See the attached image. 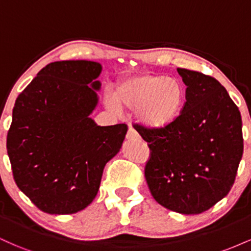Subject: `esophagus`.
I'll return each mask as SVG.
<instances>
[{"mask_svg": "<svg viewBox=\"0 0 251 251\" xmlns=\"http://www.w3.org/2000/svg\"><path fill=\"white\" fill-rule=\"evenodd\" d=\"M126 138H127V139H138V138H139V134L137 133V131H135L132 126H129L127 134H126Z\"/></svg>", "mask_w": 251, "mask_h": 251, "instance_id": "1", "label": "esophagus"}]
</instances>
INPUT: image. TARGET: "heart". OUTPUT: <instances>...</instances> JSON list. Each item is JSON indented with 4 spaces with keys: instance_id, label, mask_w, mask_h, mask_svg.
I'll return each instance as SVG.
<instances>
[{
    "instance_id": "1",
    "label": "heart",
    "mask_w": 251,
    "mask_h": 251,
    "mask_svg": "<svg viewBox=\"0 0 251 251\" xmlns=\"http://www.w3.org/2000/svg\"><path fill=\"white\" fill-rule=\"evenodd\" d=\"M185 103L183 83L154 73L134 74L120 80L114 96L106 98L111 111L119 112L122 106L134 108L135 119L151 129H164L177 122Z\"/></svg>"
}]
</instances>
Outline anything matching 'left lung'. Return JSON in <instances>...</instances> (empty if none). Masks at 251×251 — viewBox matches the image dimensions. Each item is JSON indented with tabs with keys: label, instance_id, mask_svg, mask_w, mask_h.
I'll list each match as a JSON object with an SVG mask.
<instances>
[{
	"label": "left lung",
	"instance_id": "left-lung-1",
	"mask_svg": "<svg viewBox=\"0 0 251 251\" xmlns=\"http://www.w3.org/2000/svg\"><path fill=\"white\" fill-rule=\"evenodd\" d=\"M186 85L183 113L171 126H137L151 158L145 178L164 208L183 215L206 211L229 194L243 154L242 119L214 77L177 68Z\"/></svg>",
	"mask_w": 251,
	"mask_h": 251
}]
</instances>
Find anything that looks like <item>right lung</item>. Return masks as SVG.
<instances>
[{"label": "right lung", "mask_w": 251, "mask_h": 251, "mask_svg": "<svg viewBox=\"0 0 251 251\" xmlns=\"http://www.w3.org/2000/svg\"><path fill=\"white\" fill-rule=\"evenodd\" d=\"M99 62L48 63L17 97L7 135L16 185L43 212L71 215L87 208L103 168L122 149L127 126H99Z\"/></svg>", "instance_id": "obj_1"}]
</instances>
